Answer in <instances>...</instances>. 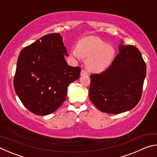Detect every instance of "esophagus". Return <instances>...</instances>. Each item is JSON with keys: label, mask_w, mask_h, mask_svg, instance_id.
<instances>
[{"label": "esophagus", "mask_w": 157, "mask_h": 157, "mask_svg": "<svg viewBox=\"0 0 157 157\" xmlns=\"http://www.w3.org/2000/svg\"><path fill=\"white\" fill-rule=\"evenodd\" d=\"M81 75H88V73H87L86 71L84 70V69H82L81 71V73H80Z\"/></svg>", "instance_id": "obj_1"}]
</instances>
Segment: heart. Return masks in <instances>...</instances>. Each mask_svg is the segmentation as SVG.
<instances>
[{
	"instance_id": "b5f03b06",
	"label": "heart",
	"mask_w": 157,
	"mask_h": 157,
	"mask_svg": "<svg viewBox=\"0 0 157 157\" xmlns=\"http://www.w3.org/2000/svg\"><path fill=\"white\" fill-rule=\"evenodd\" d=\"M115 50L105 41L94 36L85 37L79 41L78 48L71 50V55L76 58H88L86 65L92 72H101L110 65Z\"/></svg>"
}]
</instances>
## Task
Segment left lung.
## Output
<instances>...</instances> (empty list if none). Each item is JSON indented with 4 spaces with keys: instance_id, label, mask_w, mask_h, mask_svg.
<instances>
[{
    "instance_id": "1",
    "label": "left lung",
    "mask_w": 157,
    "mask_h": 157,
    "mask_svg": "<svg viewBox=\"0 0 157 157\" xmlns=\"http://www.w3.org/2000/svg\"><path fill=\"white\" fill-rule=\"evenodd\" d=\"M119 53L109 67L91 74L89 98L105 113L118 114L139 103L146 76V64L136 46L120 45Z\"/></svg>"
}]
</instances>
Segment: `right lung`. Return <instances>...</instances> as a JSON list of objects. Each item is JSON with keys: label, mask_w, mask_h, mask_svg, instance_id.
I'll return each instance as SVG.
<instances>
[{"label": "right lung", "mask_w": 157, "mask_h": 157, "mask_svg": "<svg viewBox=\"0 0 157 157\" xmlns=\"http://www.w3.org/2000/svg\"><path fill=\"white\" fill-rule=\"evenodd\" d=\"M65 55L68 56L59 33L42 36L21 51L14 87L30 112H54L65 101L68 84L79 78L81 68L68 65Z\"/></svg>", "instance_id": "add662e5"}]
</instances>
